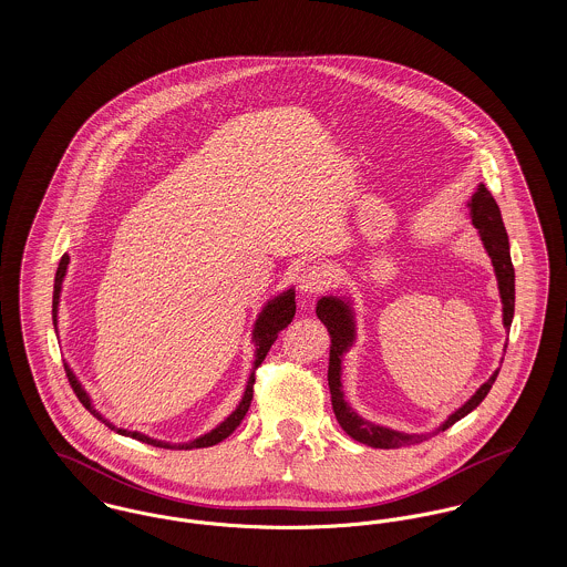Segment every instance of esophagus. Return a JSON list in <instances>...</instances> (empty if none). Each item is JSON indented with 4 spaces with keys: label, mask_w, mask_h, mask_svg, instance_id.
<instances>
[{
    "label": "esophagus",
    "mask_w": 567,
    "mask_h": 567,
    "mask_svg": "<svg viewBox=\"0 0 567 567\" xmlns=\"http://www.w3.org/2000/svg\"><path fill=\"white\" fill-rule=\"evenodd\" d=\"M329 282H331V276L324 266H308L297 276V287L306 296L323 293L324 289L329 287Z\"/></svg>",
    "instance_id": "1"
}]
</instances>
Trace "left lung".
<instances>
[{"label":"left lung","instance_id":"8db88e82","mask_svg":"<svg viewBox=\"0 0 567 567\" xmlns=\"http://www.w3.org/2000/svg\"><path fill=\"white\" fill-rule=\"evenodd\" d=\"M470 216L474 227L481 234V240L485 244L486 252L491 257V264L495 268L497 276V287H499V297L504 303V327L511 331L514 317V268L513 259H511V244H508V234L502 220V213L497 202L493 199L491 190L485 185H478L476 193L470 199ZM317 317L321 319V323L327 327L329 338H331V347H329V391H331V405L336 412V419L340 423V427L351 435L352 440L372 446V449H400L408 444H419L427 437H432L435 433L449 430L451 425H455L465 414H470L476 405L481 404L486 398V393L491 391L495 378L499 374V370L493 372V377L486 380L485 384L455 410L435 432L432 433H402L389 427H380L365 419H361L351 405L347 404L344 393H342V354L349 351L354 342V317H352L351 303L349 299L342 297L327 296L319 299L317 303Z\"/></svg>","mask_w":567,"mask_h":567}]
</instances>
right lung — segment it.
Returning <instances> with one entry per match:
<instances>
[{"instance_id":"1","label":"right lung","mask_w":567,"mask_h":567,"mask_svg":"<svg viewBox=\"0 0 567 567\" xmlns=\"http://www.w3.org/2000/svg\"><path fill=\"white\" fill-rule=\"evenodd\" d=\"M68 264H70V257L68 255H63L61 257V261H59V268H56V274H54V289H53V324L54 329H56V312H59V296H61V285H63V278H65V271H68ZM293 317H296V291L293 289H289V291H285V293H280L278 297H274L268 301V306L261 310V315L257 317V321H255V329H252V342L257 344V352H255V365H252V372H250V378H248V382H246V391H244L243 402L238 404V408L220 423V425H216L215 430L210 433H204V435H199L197 440H193V442H187V444H169V442H162V440H153V437H148V435H144V433L137 432H127V430H121V427H114L110 421H106L93 404H91V398L86 395V391L82 389L81 382H79V378L74 377V372L70 370V365L65 363V377L70 380V384H72V389H74V393H76V398H79V402H81L97 421H102L104 425H109L112 432L121 433V435H127V437H134V440H140V442H146V444H153V446H163V449H178V451H190V449H206V446H215L218 442H223L227 435H231V433L236 432V427L243 423L244 416H246V412H248V408H250V402H252V384H255V370L261 365V361L266 359V354L271 349V344L276 342V338H278V333L287 327V324L293 321Z\"/></svg>"}]
</instances>
